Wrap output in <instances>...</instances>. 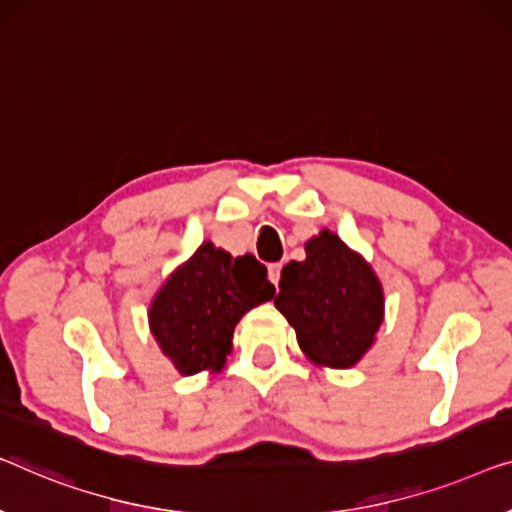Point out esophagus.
<instances>
[{"mask_svg": "<svg viewBox=\"0 0 512 512\" xmlns=\"http://www.w3.org/2000/svg\"><path fill=\"white\" fill-rule=\"evenodd\" d=\"M268 272H270V281L274 286L279 284V279H281V263H272L270 268H268Z\"/></svg>", "mask_w": 512, "mask_h": 512, "instance_id": "obj_1", "label": "esophagus"}]
</instances>
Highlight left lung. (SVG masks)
<instances>
[{"label":"left lung","instance_id":"8db88e82","mask_svg":"<svg viewBox=\"0 0 512 512\" xmlns=\"http://www.w3.org/2000/svg\"><path fill=\"white\" fill-rule=\"evenodd\" d=\"M307 258L281 270L274 305L298 332V344L318 365L353 367L383 321V291L372 268L335 233L305 244Z\"/></svg>","mask_w":512,"mask_h":512}]
</instances>
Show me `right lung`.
I'll use <instances>...</instances> for the list:
<instances>
[{
	"instance_id": "obj_1",
	"label": "right lung",
	"mask_w": 512,
	"mask_h": 512,
	"mask_svg": "<svg viewBox=\"0 0 512 512\" xmlns=\"http://www.w3.org/2000/svg\"><path fill=\"white\" fill-rule=\"evenodd\" d=\"M272 298L274 286L261 261L251 254L233 258L205 242L154 298L152 335L182 374L221 369L235 323Z\"/></svg>"
}]
</instances>
